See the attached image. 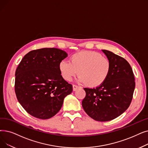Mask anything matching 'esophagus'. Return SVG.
<instances>
[{
	"mask_svg": "<svg viewBox=\"0 0 148 148\" xmlns=\"http://www.w3.org/2000/svg\"><path fill=\"white\" fill-rule=\"evenodd\" d=\"M73 91H76V90L78 88H79L80 86H77V85H73Z\"/></svg>",
	"mask_w": 148,
	"mask_h": 148,
	"instance_id": "34e87169",
	"label": "esophagus"
}]
</instances>
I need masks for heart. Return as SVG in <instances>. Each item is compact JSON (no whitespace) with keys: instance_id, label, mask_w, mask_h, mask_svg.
I'll use <instances>...</instances> for the list:
<instances>
[{"instance_id":"heart-1","label":"heart","mask_w":148,"mask_h":148,"mask_svg":"<svg viewBox=\"0 0 148 148\" xmlns=\"http://www.w3.org/2000/svg\"><path fill=\"white\" fill-rule=\"evenodd\" d=\"M69 62L61 61L59 65L62 76L66 81L78 74L80 82L88 87L96 88L103 84L111 74V61L95 51L76 53L70 57Z\"/></svg>"}]
</instances>
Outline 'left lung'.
I'll list each match as a JSON object with an SVG mask.
<instances>
[{"label":"left lung","mask_w":148,"mask_h":148,"mask_svg":"<svg viewBox=\"0 0 148 148\" xmlns=\"http://www.w3.org/2000/svg\"><path fill=\"white\" fill-rule=\"evenodd\" d=\"M112 63L111 74L106 81L95 88H85L82 106L86 113L99 121L112 120L130 106L136 83L130 63L123 57L103 49Z\"/></svg>","instance_id":"obj_1"}]
</instances>
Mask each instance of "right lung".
<instances>
[{"label": "right lung", "instance_id": "add662e5", "mask_svg": "<svg viewBox=\"0 0 148 148\" xmlns=\"http://www.w3.org/2000/svg\"><path fill=\"white\" fill-rule=\"evenodd\" d=\"M67 53L57 48L31 51L15 73V92L22 106L32 116L48 119L58 112L73 86L63 79L59 63Z\"/></svg>", "mask_w": 148, "mask_h": 148}]
</instances>
